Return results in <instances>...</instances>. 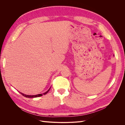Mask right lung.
I'll return each mask as SVG.
<instances>
[{
	"instance_id": "right-lung-1",
	"label": "right lung",
	"mask_w": 125,
	"mask_h": 125,
	"mask_svg": "<svg viewBox=\"0 0 125 125\" xmlns=\"http://www.w3.org/2000/svg\"><path fill=\"white\" fill-rule=\"evenodd\" d=\"M50 89H51V88H50V89H49L48 90V91H46V92L44 93L43 94H37V95H26V94H24L22 93H21V92H19L22 94V95L25 96V97H28V98H33V97H40V96H42L43 95H45V94H47V93L48 92V91H50Z\"/></svg>"
}]
</instances>
